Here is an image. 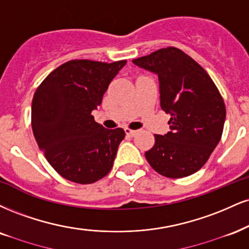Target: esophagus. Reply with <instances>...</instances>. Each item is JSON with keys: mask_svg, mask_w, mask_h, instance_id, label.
<instances>
[{"mask_svg": "<svg viewBox=\"0 0 249 249\" xmlns=\"http://www.w3.org/2000/svg\"><path fill=\"white\" fill-rule=\"evenodd\" d=\"M124 130H125V133H126V136H130V137L136 136V134L138 133V131H136V130H131V128H128V127H125Z\"/></svg>", "mask_w": 249, "mask_h": 249, "instance_id": "34e87169", "label": "esophagus"}]
</instances>
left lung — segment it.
<instances>
[{"mask_svg":"<svg viewBox=\"0 0 249 249\" xmlns=\"http://www.w3.org/2000/svg\"><path fill=\"white\" fill-rule=\"evenodd\" d=\"M133 64L158 74L161 109L170 115V131L154 134V146L145 153L148 163L169 178L196 173L223 134L226 107L217 86L202 66L173 46Z\"/></svg>","mask_w":249,"mask_h":249,"instance_id":"obj_1","label":"left lung"}]
</instances>
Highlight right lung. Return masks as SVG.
Here are the masks:
<instances>
[{
  "label": "right lung",
  "mask_w": 249,
  "mask_h": 249,
  "mask_svg": "<svg viewBox=\"0 0 249 249\" xmlns=\"http://www.w3.org/2000/svg\"><path fill=\"white\" fill-rule=\"evenodd\" d=\"M125 64L70 60L51 71L35 92L34 136L49 163L68 181L90 184L112 168L125 132L104 128L91 111Z\"/></svg>",
  "instance_id": "1"
}]
</instances>
